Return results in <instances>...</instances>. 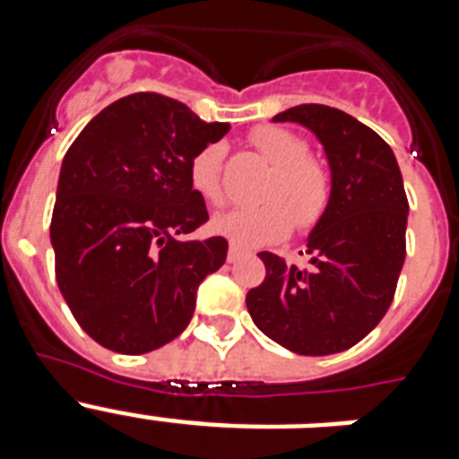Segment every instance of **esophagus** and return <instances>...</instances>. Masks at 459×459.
<instances>
[{
	"label": "esophagus",
	"mask_w": 459,
	"mask_h": 459,
	"mask_svg": "<svg viewBox=\"0 0 459 459\" xmlns=\"http://www.w3.org/2000/svg\"><path fill=\"white\" fill-rule=\"evenodd\" d=\"M241 255H243V250L232 243V246H230V253H227V262H237V259L241 257Z\"/></svg>",
	"instance_id": "esophagus-1"
}]
</instances>
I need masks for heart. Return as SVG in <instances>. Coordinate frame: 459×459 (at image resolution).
<instances>
[{"mask_svg": "<svg viewBox=\"0 0 459 459\" xmlns=\"http://www.w3.org/2000/svg\"><path fill=\"white\" fill-rule=\"evenodd\" d=\"M253 144L273 165L266 184L264 202L257 206H237L211 221V230L238 248H259L280 241L291 227L310 230L324 216L328 204V177L324 168L307 156V144L280 126H262L253 133ZM222 147L209 144L190 160V186L209 204L222 202Z\"/></svg>", "mask_w": 459, "mask_h": 459, "instance_id": "b5f03b06", "label": "heart"}]
</instances>
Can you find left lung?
Instances as JSON below:
<instances>
[{
    "label": "left lung",
    "mask_w": 459,
    "mask_h": 459,
    "mask_svg": "<svg viewBox=\"0 0 459 459\" xmlns=\"http://www.w3.org/2000/svg\"><path fill=\"white\" fill-rule=\"evenodd\" d=\"M317 137L331 169L324 216L306 238V266L259 253L264 282L246 296L255 326L285 350L328 356L350 350L386 315L404 264L409 204L395 153L372 128L328 105L273 117Z\"/></svg>",
    "instance_id": "8db88e82"
}]
</instances>
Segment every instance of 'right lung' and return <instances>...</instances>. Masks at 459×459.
<instances>
[{
	"label": "right lung",
	"mask_w": 459,
	"mask_h": 459,
	"mask_svg": "<svg viewBox=\"0 0 459 459\" xmlns=\"http://www.w3.org/2000/svg\"><path fill=\"white\" fill-rule=\"evenodd\" d=\"M227 128L160 93H131L64 156L50 225L56 285L108 350L147 354L177 338L200 282L225 264V238H188L209 221L188 169Z\"/></svg>",
	"instance_id": "obj_1"
}]
</instances>
